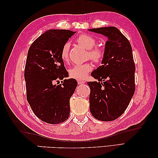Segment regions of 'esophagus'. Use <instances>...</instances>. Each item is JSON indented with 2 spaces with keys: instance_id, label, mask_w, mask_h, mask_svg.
Segmentation results:
<instances>
[{
  "instance_id": "34e87169",
  "label": "esophagus",
  "mask_w": 158,
  "mask_h": 158,
  "mask_svg": "<svg viewBox=\"0 0 158 158\" xmlns=\"http://www.w3.org/2000/svg\"><path fill=\"white\" fill-rule=\"evenodd\" d=\"M77 82L78 84H84L85 83V81L84 80H81V79H77Z\"/></svg>"
}]
</instances>
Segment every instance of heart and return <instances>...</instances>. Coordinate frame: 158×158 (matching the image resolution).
Returning a JSON list of instances; mask_svg holds the SVG:
<instances>
[{"label": "heart", "instance_id": "obj_1", "mask_svg": "<svg viewBox=\"0 0 158 158\" xmlns=\"http://www.w3.org/2000/svg\"><path fill=\"white\" fill-rule=\"evenodd\" d=\"M76 42L89 50V56L90 59L95 61H99L102 59L103 52L102 49L99 47L94 48L96 45V40L89 34H82L77 38ZM61 58L64 62L69 61V44H64L61 51ZM92 69L91 63H85L83 64H77L70 69L69 75L71 77L76 79L85 78L87 73Z\"/></svg>", "mask_w": 158, "mask_h": 158}]
</instances>
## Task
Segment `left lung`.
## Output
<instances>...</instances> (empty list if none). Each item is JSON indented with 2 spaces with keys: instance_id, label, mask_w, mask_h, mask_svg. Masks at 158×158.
Masks as SVG:
<instances>
[{
  "instance_id": "obj_1",
  "label": "left lung",
  "mask_w": 158,
  "mask_h": 158,
  "mask_svg": "<svg viewBox=\"0 0 158 158\" xmlns=\"http://www.w3.org/2000/svg\"><path fill=\"white\" fill-rule=\"evenodd\" d=\"M106 36L102 66L91 73L98 81L88 82L89 110L101 121L118 118L127 108L135 91V64L132 49L125 35L114 27L89 29Z\"/></svg>"
}]
</instances>
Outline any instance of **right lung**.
I'll return each instance as SVG.
<instances>
[{"label": "right lung", "mask_w": 158, "mask_h": 158, "mask_svg": "<svg viewBox=\"0 0 158 158\" xmlns=\"http://www.w3.org/2000/svg\"><path fill=\"white\" fill-rule=\"evenodd\" d=\"M76 32L50 29L33 42L28 51L24 70L27 99L37 117L49 124L66 121L70 115V99L77 82L69 76L61 58L62 47Z\"/></svg>", "instance_id": "add662e5"}]
</instances>
